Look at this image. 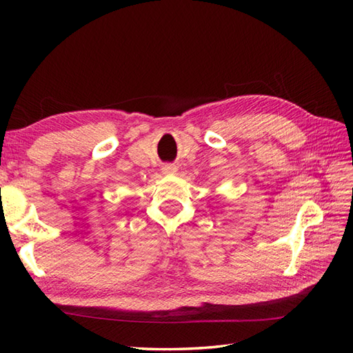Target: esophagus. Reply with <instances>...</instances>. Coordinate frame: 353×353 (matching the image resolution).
<instances>
[{"mask_svg":"<svg viewBox=\"0 0 353 353\" xmlns=\"http://www.w3.org/2000/svg\"><path fill=\"white\" fill-rule=\"evenodd\" d=\"M162 171H163V174H174V172L177 171V168L174 167V165H171V163H167V165H163V168H162Z\"/></svg>","mask_w":353,"mask_h":353,"instance_id":"obj_1","label":"esophagus"}]
</instances>
